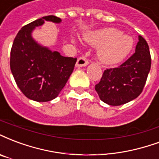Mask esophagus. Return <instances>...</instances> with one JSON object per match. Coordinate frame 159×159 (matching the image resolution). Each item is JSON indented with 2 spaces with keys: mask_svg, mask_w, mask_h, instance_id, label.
I'll return each mask as SVG.
<instances>
[{
  "mask_svg": "<svg viewBox=\"0 0 159 159\" xmlns=\"http://www.w3.org/2000/svg\"><path fill=\"white\" fill-rule=\"evenodd\" d=\"M88 64H89V60L86 58L85 56H82V57L78 58L76 65L78 67H82V66H86Z\"/></svg>",
  "mask_w": 159,
  "mask_h": 159,
  "instance_id": "obj_1",
  "label": "esophagus"
}]
</instances>
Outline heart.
Listing matches in <instances>:
<instances>
[{
    "label": "heart",
    "mask_w": 159,
    "mask_h": 159,
    "mask_svg": "<svg viewBox=\"0 0 159 159\" xmlns=\"http://www.w3.org/2000/svg\"><path fill=\"white\" fill-rule=\"evenodd\" d=\"M89 43L100 47L98 51V59L103 64L114 65L120 62L129 55L134 45L132 38L122 35L116 29H104L86 36Z\"/></svg>",
    "instance_id": "1"
}]
</instances>
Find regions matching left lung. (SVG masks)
Listing matches in <instances>:
<instances>
[{"label": "left lung", "instance_id": "8db88e82", "mask_svg": "<svg viewBox=\"0 0 159 159\" xmlns=\"http://www.w3.org/2000/svg\"><path fill=\"white\" fill-rule=\"evenodd\" d=\"M151 68V55L147 41L138 36L136 52L116 68L106 69L95 90L109 105L118 106L138 97Z\"/></svg>", "mask_w": 159, "mask_h": 159}]
</instances>
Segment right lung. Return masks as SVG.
I'll return each instance as SVG.
<instances>
[{
	"instance_id": "add662e5",
	"label": "right lung",
	"mask_w": 159,
	"mask_h": 159,
	"mask_svg": "<svg viewBox=\"0 0 159 159\" xmlns=\"http://www.w3.org/2000/svg\"><path fill=\"white\" fill-rule=\"evenodd\" d=\"M45 21L60 23L56 16H45L23 26L11 50L10 67L17 87L26 97L37 102L56 98L73 71L76 58L65 57L38 43L32 37Z\"/></svg>"
}]
</instances>
